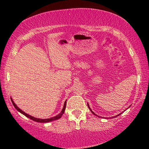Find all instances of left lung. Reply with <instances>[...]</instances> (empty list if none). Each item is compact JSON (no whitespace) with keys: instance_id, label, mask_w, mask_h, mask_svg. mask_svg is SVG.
I'll use <instances>...</instances> for the list:
<instances>
[{"instance_id":"obj_1","label":"left lung","mask_w":149,"mask_h":149,"mask_svg":"<svg viewBox=\"0 0 149 149\" xmlns=\"http://www.w3.org/2000/svg\"><path fill=\"white\" fill-rule=\"evenodd\" d=\"M87 107H89V110H90V111H91V113H92L93 114V115H96V116H97V115H95V114L94 113H93V112L92 111H91V109H90V107H89V104H88V103H87ZM119 115H120V114H119ZM119 115H117V116H119Z\"/></svg>"}]
</instances>
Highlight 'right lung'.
<instances>
[{
  "label": "right lung",
  "instance_id": "1",
  "mask_svg": "<svg viewBox=\"0 0 149 149\" xmlns=\"http://www.w3.org/2000/svg\"><path fill=\"white\" fill-rule=\"evenodd\" d=\"M11 102L12 103H13V104L14 106V107L15 108V109L17 110V111H19L20 113L23 114L24 115H25L26 117H27L28 118H29V119L33 120L34 121H36V122H38V123H49V122H51V121H55V120H57V119H59L60 118L62 117V116L63 114H64V111H65V109H66V100L64 102V107H63V109L62 110V111H61V113L60 114H58V115L55 116V117H53L52 118H49V119H38V118H36V117H32V116L28 115V114L26 113L25 112H24L23 111H22L21 109H19V107H17V106L15 104V102H14L13 100L11 97Z\"/></svg>",
  "mask_w": 149,
  "mask_h": 149
}]
</instances>
